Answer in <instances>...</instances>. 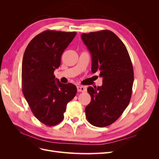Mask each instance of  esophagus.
<instances>
[{
  "mask_svg": "<svg viewBox=\"0 0 159 159\" xmlns=\"http://www.w3.org/2000/svg\"><path fill=\"white\" fill-rule=\"evenodd\" d=\"M77 89H78V92H84V91H86V89L83 86H77Z\"/></svg>",
  "mask_w": 159,
  "mask_h": 159,
  "instance_id": "34e87169",
  "label": "esophagus"
}]
</instances>
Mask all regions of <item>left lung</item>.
<instances>
[{"label": "left lung", "mask_w": 159, "mask_h": 159, "mask_svg": "<svg viewBox=\"0 0 159 159\" xmlns=\"http://www.w3.org/2000/svg\"><path fill=\"white\" fill-rule=\"evenodd\" d=\"M81 40L91 56V71H99L102 86L89 87L91 102L85 109L93 126L110 125L121 116L131 98L134 81L132 62L119 37L110 30L83 33Z\"/></svg>", "instance_id": "obj_1"}]
</instances>
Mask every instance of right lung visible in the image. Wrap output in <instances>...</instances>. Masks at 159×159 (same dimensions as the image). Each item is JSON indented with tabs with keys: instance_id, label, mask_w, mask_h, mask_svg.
I'll return each instance as SVG.
<instances>
[{
	"instance_id": "1",
	"label": "right lung",
	"mask_w": 159,
	"mask_h": 159,
	"mask_svg": "<svg viewBox=\"0 0 159 159\" xmlns=\"http://www.w3.org/2000/svg\"><path fill=\"white\" fill-rule=\"evenodd\" d=\"M76 34L44 31L30 42L24 54L22 92L36 118L47 126L63 120L67 104L77 93L75 85L61 84L54 75L64 50Z\"/></svg>"
}]
</instances>
